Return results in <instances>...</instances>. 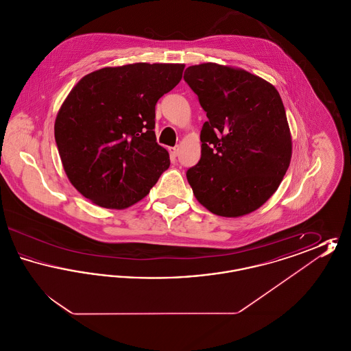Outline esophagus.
<instances>
[{"label": "esophagus", "mask_w": 351, "mask_h": 351, "mask_svg": "<svg viewBox=\"0 0 351 351\" xmlns=\"http://www.w3.org/2000/svg\"><path fill=\"white\" fill-rule=\"evenodd\" d=\"M169 154H171L173 158H176L178 154H179V147H171V149H169Z\"/></svg>", "instance_id": "1"}]
</instances>
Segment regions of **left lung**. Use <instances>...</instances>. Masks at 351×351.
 I'll return each instance as SVG.
<instances>
[{
	"mask_svg": "<svg viewBox=\"0 0 351 351\" xmlns=\"http://www.w3.org/2000/svg\"><path fill=\"white\" fill-rule=\"evenodd\" d=\"M184 80L208 117L200 162L186 171L193 195L213 215H249L276 192L289 167L292 139L280 95L259 76L216 63L186 68Z\"/></svg>",
	"mask_w": 351,
	"mask_h": 351,
	"instance_id": "1",
	"label": "left lung"
}]
</instances>
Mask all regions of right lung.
<instances>
[{
	"label": "right lung",
	"mask_w": 351,
	"mask_h": 351,
	"mask_svg": "<svg viewBox=\"0 0 351 351\" xmlns=\"http://www.w3.org/2000/svg\"><path fill=\"white\" fill-rule=\"evenodd\" d=\"M184 64L134 63L85 75L55 119V141L71 184L93 204L125 209L149 195L169 167L158 145L155 105Z\"/></svg>",
	"instance_id": "add662e5"
}]
</instances>
